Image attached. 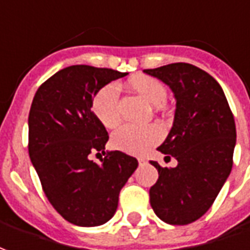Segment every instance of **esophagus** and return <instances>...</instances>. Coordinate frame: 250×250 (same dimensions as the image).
<instances>
[{"label": "esophagus", "mask_w": 250, "mask_h": 250, "mask_svg": "<svg viewBox=\"0 0 250 250\" xmlns=\"http://www.w3.org/2000/svg\"><path fill=\"white\" fill-rule=\"evenodd\" d=\"M137 161H139V165H140V166H142V165H146V163H147V159H146V158H139Z\"/></svg>", "instance_id": "34e87169"}]
</instances>
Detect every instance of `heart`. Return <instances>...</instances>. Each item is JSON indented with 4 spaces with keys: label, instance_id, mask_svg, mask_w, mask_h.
Listing matches in <instances>:
<instances>
[{
    "label": "heart",
    "instance_id": "b5f03b06",
    "mask_svg": "<svg viewBox=\"0 0 250 250\" xmlns=\"http://www.w3.org/2000/svg\"><path fill=\"white\" fill-rule=\"evenodd\" d=\"M130 88L136 91L148 103L158 106L165 102L167 89L159 80L148 76L136 77L129 83ZM92 111L103 126L115 128L120 121V91L117 84L111 83L99 89L92 99ZM163 130L158 124L149 125H124L115 130L111 137L114 148L130 155H143L155 144L161 142Z\"/></svg>",
    "mask_w": 250,
    "mask_h": 250
}]
</instances>
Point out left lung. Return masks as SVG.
<instances>
[{"mask_svg": "<svg viewBox=\"0 0 250 250\" xmlns=\"http://www.w3.org/2000/svg\"><path fill=\"white\" fill-rule=\"evenodd\" d=\"M144 73L167 84L175 98L174 122L158 147L177 159L175 167H156L159 178L149 189V203L168 225H189L207 212L233 167L235 122L219 83L185 62ZM170 158V156H167Z\"/></svg>", "mask_w": 250, "mask_h": 250, "instance_id": "obj_1", "label": "left lung"}]
</instances>
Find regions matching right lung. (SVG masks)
<instances>
[{"instance_id":"obj_1","label":"right lung","mask_w":250,"mask_h":250,"mask_svg":"<svg viewBox=\"0 0 250 250\" xmlns=\"http://www.w3.org/2000/svg\"><path fill=\"white\" fill-rule=\"evenodd\" d=\"M128 73L72 65L38 88L28 115V154L43 192L57 212L76 226H101L114 216L122 187L137 159L106 151V128L91 111L95 94ZM102 152L98 165L89 155Z\"/></svg>"}]
</instances>
